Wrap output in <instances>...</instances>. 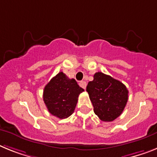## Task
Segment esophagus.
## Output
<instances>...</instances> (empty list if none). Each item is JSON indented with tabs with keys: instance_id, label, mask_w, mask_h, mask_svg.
<instances>
[{
	"instance_id": "34e87169",
	"label": "esophagus",
	"mask_w": 157,
	"mask_h": 157,
	"mask_svg": "<svg viewBox=\"0 0 157 157\" xmlns=\"http://www.w3.org/2000/svg\"><path fill=\"white\" fill-rule=\"evenodd\" d=\"M79 84H80V86L81 87V88H84V89H85V88H86L87 84L85 81H80V82L79 83Z\"/></svg>"
}]
</instances>
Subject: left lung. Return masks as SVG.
<instances>
[{
	"instance_id": "obj_1",
	"label": "left lung",
	"mask_w": 157,
	"mask_h": 157,
	"mask_svg": "<svg viewBox=\"0 0 157 157\" xmlns=\"http://www.w3.org/2000/svg\"><path fill=\"white\" fill-rule=\"evenodd\" d=\"M86 91L94 112L103 122H112L120 116L128 101V90L119 80L101 72L94 74Z\"/></svg>"
}]
</instances>
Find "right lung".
<instances>
[{
	"label": "right lung",
	"instance_id": "obj_1",
	"mask_svg": "<svg viewBox=\"0 0 157 157\" xmlns=\"http://www.w3.org/2000/svg\"><path fill=\"white\" fill-rule=\"evenodd\" d=\"M83 92L74 79L60 72L45 86L43 101L50 114L63 119L73 114L79 95Z\"/></svg>",
	"mask_w": 157,
	"mask_h": 157
}]
</instances>
